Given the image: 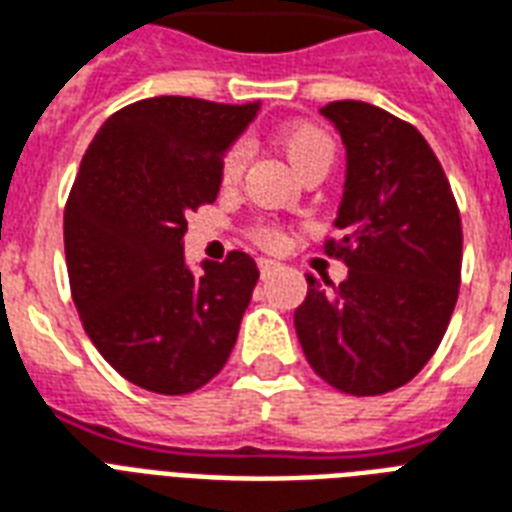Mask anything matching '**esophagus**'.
Here are the masks:
<instances>
[{
	"instance_id": "obj_1",
	"label": "esophagus",
	"mask_w": 512,
	"mask_h": 512,
	"mask_svg": "<svg viewBox=\"0 0 512 512\" xmlns=\"http://www.w3.org/2000/svg\"><path fill=\"white\" fill-rule=\"evenodd\" d=\"M257 265H260V276H263V279H268V276H271V273L279 268V263H273V260H265V257H260V260H257Z\"/></svg>"
}]
</instances>
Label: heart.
I'll use <instances>...</instances> for the list:
<instances>
[{
	"instance_id": "obj_1",
	"label": "heart",
	"mask_w": 512,
	"mask_h": 512,
	"mask_svg": "<svg viewBox=\"0 0 512 512\" xmlns=\"http://www.w3.org/2000/svg\"><path fill=\"white\" fill-rule=\"evenodd\" d=\"M279 144H282L287 161L292 163V169L298 171V174L314 169V166H330L335 155V142L330 139V134L322 131L319 126H311V123H300V126H292L287 131H282ZM244 163H247V147L244 144H233L225 152V158H222V182L233 185L241 177ZM255 239L263 247L276 249L282 247L284 236L282 230L271 228V225H260L255 230Z\"/></svg>"
}]
</instances>
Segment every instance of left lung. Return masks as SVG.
<instances>
[{
    "mask_svg": "<svg viewBox=\"0 0 512 512\" xmlns=\"http://www.w3.org/2000/svg\"><path fill=\"white\" fill-rule=\"evenodd\" d=\"M346 147V182L325 244L349 276L325 287L308 273L295 311L319 378L357 397L408 384L446 335L462 282V220L427 139L365 101L319 109Z\"/></svg>",
    "mask_w": 512,
    "mask_h": 512,
    "instance_id": "1",
    "label": "left lung"
}]
</instances>
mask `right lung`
<instances>
[{
  "label": "right lung",
  "mask_w": 512,
  "mask_h": 512,
  "mask_svg": "<svg viewBox=\"0 0 512 512\" xmlns=\"http://www.w3.org/2000/svg\"><path fill=\"white\" fill-rule=\"evenodd\" d=\"M260 104L155 96L109 117L83 155L64 209L77 314L93 346L131 384L187 395L228 362L257 284L230 252L185 263L187 214L214 204L222 158Z\"/></svg>",
  "instance_id": "right-lung-1"
}]
</instances>
